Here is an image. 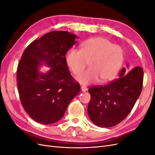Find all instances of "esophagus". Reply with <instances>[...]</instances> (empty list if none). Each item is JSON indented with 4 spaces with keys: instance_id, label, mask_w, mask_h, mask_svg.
Masks as SVG:
<instances>
[{
    "instance_id": "1",
    "label": "esophagus",
    "mask_w": 155,
    "mask_h": 155,
    "mask_svg": "<svg viewBox=\"0 0 155 155\" xmlns=\"http://www.w3.org/2000/svg\"><path fill=\"white\" fill-rule=\"evenodd\" d=\"M81 91L83 92H85V91H87V88L86 87H85V86H81Z\"/></svg>"
}]
</instances>
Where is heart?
Wrapping results in <instances>:
<instances>
[{
    "label": "heart",
    "instance_id": "heart-1",
    "mask_svg": "<svg viewBox=\"0 0 155 155\" xmlns=\"http://www.w3.org/2000/svg\"><path fill=\"white\" fill-rule=\"evenodd\" d=\"M124 51L119 45H114L104 37H94L81 45V50H70L67 55L68 66L76 76L89 68L78 78L84 85L112 80L116 76L124 61Z\"/></svg>",
    "mask_w": 155,
    "mask_h": 155
}]
</instances>
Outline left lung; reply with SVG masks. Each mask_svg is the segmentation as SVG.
Segmentation results:
<instances>
[{
    "label": "left lung",
    "instance_id": "8db88e82",
    "mask_svg": "<svg viewBox=\"0 0 155 155\" xmlns=\"http://www.w3.org/2000/svg\"><path fill=\"white\" fill-rule=\"evenodd\" d=\"M128 70L123 68L119 78L107 85L88 89L91 97L88 114L97 126L110 127L118 125L133 109L142 90L143 70L140 67Z\"/></svg>",
    "mask_w": 155,
    "mask_h": 155
}]
</instances>
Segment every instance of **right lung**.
Listing matches in <instances>:
<instances>
[{"label":"right lung","mask_w":155,"mask_h":155,"mask_svg":"<svg viewBox=\"0 0 155 155\" xmlns=\"http://www.w3.org/2000/svg\"><path fill=\"white\" fill-rule=\"evenodd\" d=\"M76 38L68 31L49 32L31 42L22 55L17 70L18 94L24 109L37 122L47 125L60 120L80 92L65 57ZM42 62L51 67L47 73L38 72Z\"/></svg>","instance_id":"1"}]
</instances>
